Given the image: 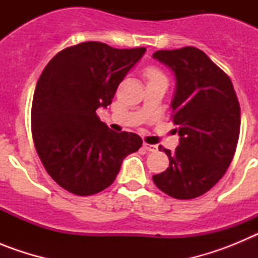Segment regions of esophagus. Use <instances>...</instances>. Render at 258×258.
<instances>
[{
  "label": "esophagus",
  "mask_w": 258,
  "mask_h": 258,
  "mask_svg": "<svg viewBox=\"0 0 258 258\" xmlns=\"http://www.w3.org/2000/svg\"><path fill=\"white\" fill-rule=\"evenodd\" d=\"M143 149L149 152H155L157 150V147L155 145H149V143L143 142Z\"/></svg>",
  "instance_id": "34e87169"
}]
</instances>
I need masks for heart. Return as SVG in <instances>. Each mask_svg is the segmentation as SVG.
I'll list each match as a JSON object with an SVG mask.
<instances>
[{
  "mask_svg": "<svg viewBox=\"0 0 258 258\" xmlns=\"http://www.w3.org/2000/svg\"><path fill=\"white\" fill-rule=\"evenodd\" d=\"M146 76H147V79L155 76H161V72L160 71H157L156 68H147V70H146Z\"/></svg>",
  "mask_w": 258,
  "mask_h": 258,
  "instance_id": "b5f03b06",
  "label": "heart"
}]
</instances>
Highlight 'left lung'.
<instances>
[{
    "label": "left lung",
    "mask_w": 258,
    "mask_h": 258,
    "mask_svg": "<svg viewBox=\"0 0 258 258\" xmlns=\"http://www.w3.org/2000/svg\"><path fill=\"white\" fill-rule=\"evenodd\" d=\"M155 59L174 72L173 124L179 145L165 172L152 177L157 188L175 199H194L226 173L240 132V106L231 80L202 50H159Z\"/></svg>",
    "instance_id": "1"
}]
</instances>
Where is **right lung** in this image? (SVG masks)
<instances>
[{"instance_id": "right-lung-1", "label": "right lung", "mask_w": 258, "mask_h": 258, "mask_svg": "<svg viewBox=\"0 0 258 258\" xmlns=\"http://www.w3.org/2000/svg\"><path fill=\"white\" fill-rule=\"evenodd\" d=\"M145 51L88 41L59 51L42 71L32 102V137L46 172L68 192L103 191L125 157L142 146L136 133L108 129L95 111L111 104Z\"/></svg>"}]
</instances>
